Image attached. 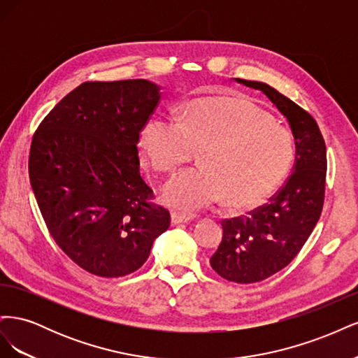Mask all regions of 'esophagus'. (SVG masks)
<instances>
[{
    "label": "esophagus",
    "instance_id": "34e87169",
    "mask_svg": "<svg viewBox=\"0 0 358 358\" xmlns=\"http://www.w3.org/2000/svg\"><path fill=\"white\" fill-rule=\"evenodd\" d=\"M189 221H191V218H188V216H183V215H179V213H171V216H170L171 225H178V224L189 222Z\"/></svg>",
    "mask_w": 358,
    "mask_h": 358
}]
</instances>
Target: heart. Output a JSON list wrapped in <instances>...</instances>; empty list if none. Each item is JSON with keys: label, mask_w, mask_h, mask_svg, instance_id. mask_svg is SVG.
Returning a JSON list of instances; mask_svg holds the SVG:
<instances>
[{"label": "heart", "mask_w": 358, "mask_h": 358, "mask_svg": "<svg viewBox=\"0 0 358 358\" xmlns=\"http://www.w3.org/2000/svg\"><path fill=\"white\" fill-rule=\"evenodd\" d=\"M140 155L157 171H175L200 149L201 166L182 171L161 189L167 208L192 215L224 199L248 210L282 185L294 159L285 128L259 107L230 96H204L182 117L155 115L140 128Z\"/></svg>", "instance_id": "1"}]
</instances>
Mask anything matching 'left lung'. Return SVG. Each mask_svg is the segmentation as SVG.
I'll use <instances>...</instances> for the list:
<instances>
[{
  "label": "left lung",
  "instance_id": "obj_1",
  "mask_svg": "<svg viewBox=\"0 0 358 358\" xmlns=\"http://www.w3.org/2000/svg\"><path fill=\"white\" fill-rule=\"evenodd\" d=\"M263 91L291 128L296 145L292 175L285 185L248 216L222 222V242L210 258L216 273L237 284L267 279L300 252L321 216L327 154L318 124L294 101L263 82L239 80Z\"/></svg>",
  "mask_w": 358,
  "mask_h": 358
}]
</instances>
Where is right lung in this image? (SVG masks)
I'll return each mask as SVG.
<instances>
[{
	"label": "right lung",
	"mask_w": 358,
	"mask_h": 358,
	"mask_svg": "<svg viewBox=\"0 0 358 358\" xmlns=\"http://www.w3.org/2000/svg\"><path fill=\"white\" fill-rule=\"evenodd\" d=\"M159 90L145 79L82 83L32 137L29 180L43 220L92 275L136 272L170 225L169 212L148 203L152 189L138 173V131Z\"/></svg>",
	"instance_id": "1"
}]
</instances>
